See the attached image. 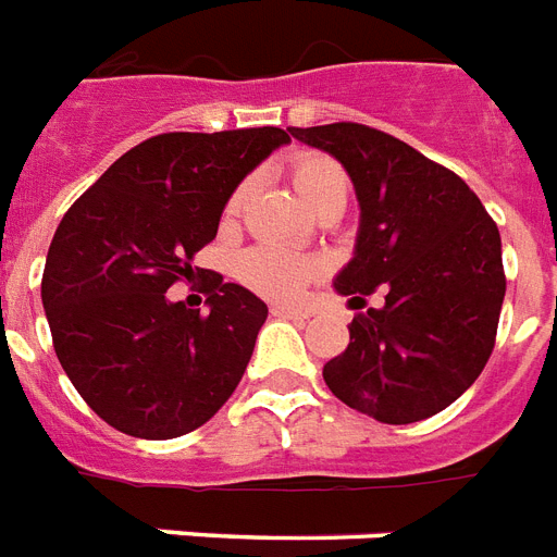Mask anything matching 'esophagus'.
I'll list each match as a JSON object with an SVG mask.
<instances>
[{
	"instance_id": "1",
	"label": "esophagus",
	"mask_w": 557,
	"mask_h": 557,
	"mask_svg": "<svg viewBox=\"0 0 557 557\" xmlns=\"http://www.w3.org/2000/svg\"><path fill=\"white\" fill-rule=\"evenodd\" d=\"M271 312H274V315H280V318H295V321H307V318H309L307 309L288 307V304H274V307H271Z\"/></svg>"
}]
</instances>
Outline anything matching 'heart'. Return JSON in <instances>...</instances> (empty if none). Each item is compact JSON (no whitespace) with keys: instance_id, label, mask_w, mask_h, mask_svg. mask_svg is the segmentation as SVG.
I'll list each match as a JSON object with an SVG mask.
<instances>
[{"instance_id":"b5f03b06","label":"heart","mask_w":557,"mask_h":557,"mask_svg":"<svg viewBox=\"0 0 557 557\" xmlns=\"http://www.w3.org/2000/svg\"><path fill=\"white\" fill-rule=\"evenodd\" d=\"M288 177H292L297 198L307 203L312 212L318 207H324V203L347 201L350 184H347L345 169L335 163L333 157L318 154V151H300V154L288 160ZM245 195H248V186L233 189L227 203H224V224L236 222L242 203H245ZM318 269L321 265L315 260L292 253L286 248H271V245L248 250L239 260V277L250 288H257V292L269 297H295L309 280L315 277Z\"/></svg>"}]
</instances>
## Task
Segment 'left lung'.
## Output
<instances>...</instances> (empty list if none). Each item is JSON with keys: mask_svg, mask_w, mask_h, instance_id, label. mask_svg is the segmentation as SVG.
<instances>
[{"mask_svg": "<svg viewBox=\"0 0 557 557\" xmlns=\"http://www.w3.org/2000/svg\"><path fill=\"white\" fill-rule=\"evenodd\" d=\"M354 181L359 233L333 286L356 312L350 345L324 364L326 388L382 423L432 418L491 359L505 297L503 242L476 193L403 139L356 122L288 127Z\"/></svg>", "mask_w": 557, "mask_h": 557, "instance_id": "obj_1", "label": "left lung"}]
</instances>
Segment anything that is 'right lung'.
Wrapping results in <instances>:
<instances>
[{"label": "right lung", "mask_w": 557, "mask_h": 557, "mask_svg": "<svg viewBox=\"0 0 557 557\" xmlns=\"http://www.w3.org/2000/svg\"><path fill=\"white\" fill-rule=\"evenodd\" d=\"M286 143L280 127L160 134L119 157L58 224L40 286L54 354L113 430L177 438L236 392L269 307L219 274L203 315L165 292L195 277L233 189Z\"/></svg>", "instance_id": "obj_1"}]
</instances>
